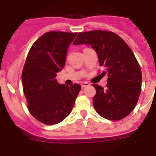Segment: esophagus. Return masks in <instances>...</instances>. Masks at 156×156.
<instances>
[{
	"label": "esophagus",
	"instance_id": "obj_1",
	"mask_svg": "<svg viewBox=\"0 0 156 156\" xmlns=\"http://www.w3.org/2000/svg\"><path fill=\"white\" fill-rule=\"evenodd\" d=\"M89 85V84L87 82H81V87H87V86Z\"/></svg>",
	"mask_w": 156,
	"mask_h": 156
}]
</instances>
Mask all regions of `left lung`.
Masks as SVG:
<instances>
[{
    "label": "left lung",
    "mask_w": 156,
    "mask_h": 156,
    "mask_svg": "<svg viewBox=\"0 0 156 156\" xmlns=\"http://www.w3.org/2000/svg\"><path fill=\"white\" fill-rule=\"evenodd\" d=\"M73 44L91 46L105 69L101 75L108 77L105 88L93 84V105L98 114L110 120L128 116L136 105L142 86L141 69L129 46L118 35L105 30L78 33Z\"/></svg>",
    "instance_id": "8db88e82"
}]
</instances>
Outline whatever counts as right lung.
<instances>
[{"mask_svg": "<svg viewBox=\"0 0 156 156\" xmlns=\"http://www.w3.org/2000/svg\"><path fill=\"white\" fill-rule=\"evenodd\" d=\"M77 33L51 31L40 36L30 48L22 72L28 110L46 125L60 123L72 111L81 87L58 84L57 73L64 68L68 48Z\"/></svg>", "mask_w": 156, "mask_h": 156, "instance_id": "right-lung-1", "label": "right lung"}]
</instances>
